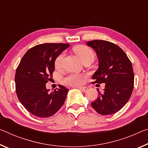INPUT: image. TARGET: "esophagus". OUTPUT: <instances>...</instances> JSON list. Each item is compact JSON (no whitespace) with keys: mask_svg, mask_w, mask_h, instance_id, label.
<instances>
[{"mask_svg":"<svg viewBox=\"0 0 148 148\" xmlns=\"http://www.w3.org/2000/svg\"><path fill=\"white\" fill-rule=\"evenodd\" d=\"M78 88H79V90H80L81 91H84V92H86V91H88V88H86V87H79Z\"/></svg>","mask_w":148,"mask_h":148,"instance_id":"obj_1","label":"esophagus"}]
</instances>
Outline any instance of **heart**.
Here are the masks:
<instances>
[{
	"label": "heart",
	"mask_w": 148,
	"mask_h": 148,
	"mask_svg": "<svg viewBox=\"0 0 148 148\" xmlns=\"http://www.w3.org/2000/svg\"><path fill=\"white\" fill-rule=\"evenodd\" d=\"M75 53L79 59L83 60L88 58L93 59L94 58L95 54L92 49L86 45H78L74 48ZM64 54L62 53L58 55L55 60V67L56 69H60L62 66V60L64 58ZM65 84L70 86H79L84 83V76L78 74H70L65 77L63 79Z\"/></svg>",
	"instance_id": "1"
}]
</instances>
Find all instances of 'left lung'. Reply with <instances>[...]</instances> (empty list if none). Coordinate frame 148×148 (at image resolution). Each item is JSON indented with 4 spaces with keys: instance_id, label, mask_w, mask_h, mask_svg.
Segmentation results:
<instances>
[{
    "instance_id": "1",
    "label": "left lung",
    "mask_w": 148,
    "mask_h": 148,
    "mask_svg": "<svg viewBox=\"0 0 148 148\" xmlns=\"http://www.w3.org/2000/svg\"><path fill=\"white\" fill-rule=\"evenodd\" d=\"M87 45L95 51L99 69L93 75V84H105L103 92L91 103L96 112L109 115L118 112L130 99L134 88L132 62L121 47L104 40H93Z\"/></svg>"
}]
</instances>
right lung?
<instances>
[{
	"label": "right lung",
	"instance_id": "1",
	"mask_svg": "<svg viewBox=\"0 0 148 148\" xmlns=\"http://www.w3.org/2000/svg\"><path fill=\"white\" fill-rule=\"evenodd\" d=\"M69 47L67 43H43L29 49L18 64L15 75L18 98L28 112L46 118L64 104L69 89L59 85L50 93L46 83L52 79L55 60Z\"/></svg>",
	"mask_w": 148,
	"mask_h": 148
}]
</instances>
